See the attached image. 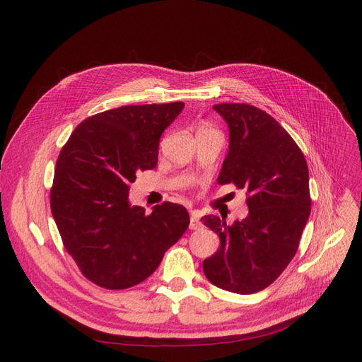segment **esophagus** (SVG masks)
I'll return each instance as SVG.
<instances>
[{
  "label": "esophagus",
  "instance_id": "34e87169",
  "mask_svg": "<svg viewBox=\"0 0 362 362\" xmlns=\"http://www.w3.org/2000/svg\"><path fill=\"white\" fill-rule=\"evenodd\" d=\"M189 227H191L192 230H199L204 227V224L201 221V216H199L198 211L191 213V223H189Z\"/></svg>",
  "mask_w": 362,
  "mask_h": 362
}]
</instances>
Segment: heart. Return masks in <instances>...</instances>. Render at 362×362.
I'll return each instance as SVG.
<instances>
[{"label":"heart","instance_id":"obj_1","mask_svg":"<svg viewBox=\"0 0 362 362\" xmlns=\"http://www.w3.org/2000/svg\"><path fill=\"white\" fill-rule=\"evenodd\" d=\"M199 130H211V127H208V126H202Z\"/></svg>","mask_w":362,"mask_h":362}]
</instances>
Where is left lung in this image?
Wrapping results in <instances>:
<instances>
[{
  "label": "left lung",
  "mask_w": 362,
  "mask_h": 362,
  "mask_svg": "<svg viewBox=\"0 0 362 362\" xmlns=\"http://www.w3.org/2000/svg\"><path fill=\"white\" fill-rule=\"evenodd\" d=\"M230 132L218 185L246 189L248 216L232 226L216 216L202 223L218 235L204 259L214 286L250 295L265 289L295 257L311 213L310 176L300 148L269 112L250 104L214 105Z\"/></svg>",
  "instance_id": "left-lung-1"
}]
</instances>
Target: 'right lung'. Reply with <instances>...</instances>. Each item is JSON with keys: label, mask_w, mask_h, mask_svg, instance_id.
<instances>
[{"label": "right lung", "mask_w": 362, "mask_h": 362, "mask_svg": "<svg viewBox=\"0 0 362 362\" xmlns=\"http://www.w3.org/2000/svg\"><path fill=\"white\" fill-rule=\"evenodd\" d=\"M185 104L123 105L83 120L57 158L51 213L67 254L100 288L122 291L149 277L189 226L173 202L130 206L136 173L158 161L161 133Z\"/></svg>", "instance_id": "obj_1"}]
</instances>
